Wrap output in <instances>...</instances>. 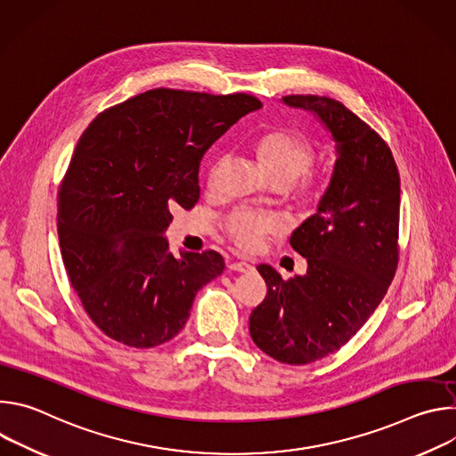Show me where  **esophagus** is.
Here are the masks:
<instances>
[{
    "instance_id": "esophagus-1",
    "label": "esophagus",
    "mask_w": 456,
    "mask_h": 456,
    "mask_svg": "<svg viewBox=\"0 0 456 456\" xmlns=\"http://www.w3.org/2000/svg\"><path fill=\"white\" fill-rule=\"evenodd\" d=\"M229 271H236V273H248L252 271V265L247 262H231L229 264Z\"/></svg>"
}]
</instances>
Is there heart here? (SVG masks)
<instances>
[{"mask_svg": "<svg viewBox=\"0 0 456 456\" xmlns=\"http://www.w3.org/2000/svg\"><path fill=\"white\" fill-rule=\"evenodd\" d=\"M256 155L273 178L294 180V197L303 206H315L324 191V175L312 167L315 148L297 129L274 127L254 142ZM227 157H220L209 171V185H216ZM283 227L280 216L273 213L236 208L225 218L229 238L243 250H254L267 234Z\"/></svg>", "mask_w": 456, "mask_h": 456, "instance_id": "1", "label": "heart"}]
</instances>
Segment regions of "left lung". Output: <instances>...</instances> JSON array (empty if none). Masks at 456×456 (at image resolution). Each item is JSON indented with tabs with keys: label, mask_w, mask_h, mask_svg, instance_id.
<instances>
[{
	"label": "left lung",
	"mask_w": 456,
	"mask_h": 456,
	"mask_svg": "<svg viewBox=\"0 0 456 456\" xmlns=\"http://www.w3.org/2000/svg\"><path fill=\"white\" fill-rule=\"evenodd\" d=\"M314 111L338 142L332 182L317 213L290 236L306 274L283 280L257 265L267 296L250 317L256 346L285 364H308L345 346L368 321L399 264L401 176L382 137L327 95H285Z\"/></svg>",
	"instance_id": "1"
}]
</instances>
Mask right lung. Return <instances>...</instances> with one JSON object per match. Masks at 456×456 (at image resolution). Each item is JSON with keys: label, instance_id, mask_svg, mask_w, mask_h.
I'll use <instances>...</instances> for the list:
<instances>
[{"label": "right lung", "instance_id": "obj_1", "mask_svg": "<svg viewBox=\"0 0 456 456\" xmlns=\"http://www.w3.org/2000/svg\"><path fill=\"white\" fill-rule=\"evenodd\" d=\"M248 94L155 88L101 111L81 135L57 191L64 269L110 339L153 348L187 322L197 292L222 274L216 250L175 257L173 211L200 199L204 153L243 115Z\"/></svg>", "mask_w": 456, "mask_h": 456}]
</instances>
